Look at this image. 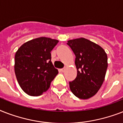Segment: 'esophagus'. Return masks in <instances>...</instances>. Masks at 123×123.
<instances>
[{
  "instance_id": "obj_1",
  "label": "esophagus",
  "mask_w": 123,
  "mask_h": 123,
  "mask_svg": "<svg viewBox=\"0 0 123 123\" xmlns=\"http://www.w3.org/2000/svg\"><path fill=\"white\" fill-rule=\"evenodd\" d=\"M65 68H62V69H60V71H61V72H64V71H65Z\"/></svg>"
}]
</instances>
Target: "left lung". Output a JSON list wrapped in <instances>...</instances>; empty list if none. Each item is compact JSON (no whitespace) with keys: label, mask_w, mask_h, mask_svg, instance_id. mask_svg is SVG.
I'll return each mask as SVG.
<instances>
[{"label":"left lung","mask_w":123,"mask_h":123,"mask_svg":"<svg viewBox=\"0 0 123 123\" xmlns=\"http://www.w3.org/2000/svg\"><path fill=\"white\" fill-rule=\"evenodd\" d=\"M67 44L76 56L77 69L76 79L69 82L70 89L80 99H89L97 93L105 80L107 54L98 44L84 37L69 40Z\"/></svg>","instance_id":"left-lung-1"}]
</instances>
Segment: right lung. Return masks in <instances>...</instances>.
<instances>
[{
    "mask_svg": "<svg viewBox=\"0 0 123 123\" xmlns=\"http://www.w3.org/2000/svg\"><path fill=\"white\" fill-rule=\"evenodd\" d=\"M59 41L41 37L25 43L14 57V72L20 87L32 96L42 94L58 74L51 62V51Z\"/></svg>",
    "mask_w": 123,
    "mask_h": 123,
    "instance_id": "add662e5",
    "label": "right lung"
}]
</instances>
